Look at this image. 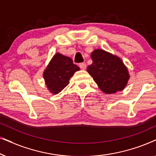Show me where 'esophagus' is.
<instances>
[{
	"mask_svg": "<svg viewBox=\"0 0 156 156\" xmlns=\"http://www.w3.org/2000/svg\"><path fill=\"white\" fill-rule=\"evenodd\" d=\"M80 67L82 69H86V68H87L86 63H80Z\"/></svg>",
	"mask_w": 156,
	"mask_h": 156,
	"instance_id": "1",
	"label": "esophagus"
}]
</instances>
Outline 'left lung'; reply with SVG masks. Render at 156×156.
<instances>
[{"instance_id":"left-lung-1","label":"left lung","mask_w":156,"mask_h":156,"mask_svg":"<svg viewBox=\"0 0 156 156\" xmlns=\"http://www.w3.org/2000/svg\"><path fill=\"white\" fill-rule=\"evenodd\" d=\"M91 57L92 64L87 70L104 93L109 94L124 89L130 75L120 57L100 49L94 50Z\"/></svg>"}]
</instances>
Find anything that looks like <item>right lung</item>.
Here are the masks:
<instances>
[{
  "mask_svg": "<svg viewBox=\"0 0 156 156\" xmlns=\"http://www.w3.org/2000/svg\"><path fill=\"white\" fill-rule=\"evenodd\" d=\"M80 69L70 57L56 53L43 72V78L48 90L53 94L59 93L69 84L70 78Z\"/></svg>",
  "mask_w": 156,
  "mask_h": 156,
  "instance_id": "add662e5",
  "label": "right lung"
}]
</instances>
